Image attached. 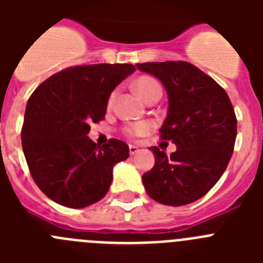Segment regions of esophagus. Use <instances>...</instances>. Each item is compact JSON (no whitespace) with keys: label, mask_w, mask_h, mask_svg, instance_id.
Segmentation results:
<instances>
[{"label":"esophagus","mask_w":263,"mask_h":263,"mask_svg":"<svg viewBox=\"0 0 263 263\" xmlns=\"http://www.w3.org/2000/svg\"><path fill=\"white\" fill-rule=\"evenodd\" d=\"M138 152H139V147H138V146H136V145H130V146H129V153H130V155H136Z\"/></svg>","instance_id":"1"}]
</instances>
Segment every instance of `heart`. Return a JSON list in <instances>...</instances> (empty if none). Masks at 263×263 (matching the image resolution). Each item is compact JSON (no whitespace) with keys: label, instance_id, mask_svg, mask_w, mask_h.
<instances>
[{"label":"heart","instance_id":"1","mask_svg":"<svg viewBox=\"0 0 263 263\" xmlns=\"http://www.w3.org/2000/svg\"><path fill=\"white\" fill-rule=\"evenodd\" d=\"M134 88H136L139 96L142 97L145 101L154 93L162 92V88H160L159 83L155 79L148 78V76H142V78L137 79L136 83H134ZM116 96H117V90H113L109 95L108 106L113 105ZM150 130H152V125L148 124V122H137V124L130 125V126L126 127V134L130 137H142L146 136Z\"/></svg>","mask_w":263,"mask_h":263}]
</instances>
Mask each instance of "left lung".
<instances>
[{
  "label": "left lung",
  "mask_w": 263,
  "mask_h": 263,
  "mask_svg": "<svg viewBox=\"0 0 263 263\" xmlns=\"http://www.w3.org/2000/svg\"><path fill=\"white\" fill-rule=\"evenodd\" d=\"M163 84L168 109L160 137L176 145L167 155L153 146L155 164L142 175L147 195L180 206L203 197L227 168L237 136V120L227 92L187 62L136 64Z\"/></svg>",
  "instance_id": "left-lung-1"
}]
</instances>
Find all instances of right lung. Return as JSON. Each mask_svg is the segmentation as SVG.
I'll list each match as a JSON object with an SVG mask.
<instances>
[{
  "label": "right lung",
  "instance_id": "obj_1",
  "mask_svg": "<svg viewBox=\"0 0 263 263\" xmlns=\"http://www.w3.org/2000/svg\"><path fill=\"white\" fill-rule=\"evenodd\" d=\"M136 71L132 64H90L60 71L30 96L22 148L32 179L51 200L84 208L109 191L113 167L129 158V146L109 139L100 147L88 137L105 118L109 95Z\"/></svg>",
  "mask_w": 263,
  "mask_h": 263
}]
</instances>
